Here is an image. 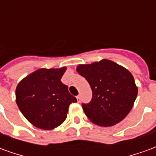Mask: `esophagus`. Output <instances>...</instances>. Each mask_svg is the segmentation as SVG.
<instances>
[{
    "mask_svg": "<svg viewBox=\"0 0 156 156\" xmlns=\"http://www.w3.org/2000/svg\"><path fill=\"white\" fill-rule=\"evenodd\" d=\"M76 98H77V100H78V102L79 103V102H80V96H79V95H78Z\"/></svg>",
    "mask_w": 156,
    "mask_h": 156,
    "instance_id": "1",
    "label": "esophagus"
}]
</instances>
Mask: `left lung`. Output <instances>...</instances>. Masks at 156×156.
<instances>
[{
	"mask_svg": "<svg viewBox=\"0 0 156 156\" xmlns=\"http://www.w3.org/2000/svg\"><path fill=\"white\" fill-rule=\"evenodd\" d=\"M77 72L88 81L93 92L90 103L83 104L89 120L109 127L127 116L138 94L130 72L108 59L78 65Z\"/></svg>",
	"mask_w": 156,
	"mask_h": 156,
	"instance_id": "8db88e82",
	"label": "left lung"
}]
</instances>
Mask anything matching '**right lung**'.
<instances>
[{"mask_svg": "<svg viewBox=\"0 0 156 156\" xmlns=\"http://www.w3.org/2000/svg\"><path fill=\"white\" fill-rule=\"evenodd\" d=\"M67 68H41L27 75L16 88V102L35 127L50 130L66 119L68 107L77 98L61 82Z\"/></svg>", "mask_w": 156, "mask_h": 156, "instance_id": "obj_1", "label": "right lung"}]
</instances>
